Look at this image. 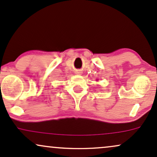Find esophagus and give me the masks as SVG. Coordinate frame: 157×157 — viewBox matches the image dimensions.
I'll return each mask as SVG.
<instances>
[{"instance_id":"34e87169","label":"esophagus","mask_w":157,"mask_h":157,"mask_svg":"<svg viewBox=\"0 0 157 157\" xmlns=\"http://www.w3.org/2000/svg\"><path fill=\"white\" fill-rule=\"evenodd\" d=\"M76 74H77V75H82V72H81L80 71H76Z\"/></svg>"}]
</instances>
